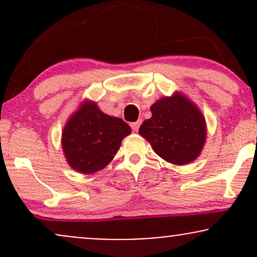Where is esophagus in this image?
I'll return each instance as SVG.
<instances>
[{
  "label": "esophagus",
  "mask_w": 257,
  "mask_h": 257,
  "mask_svg": "<svg viewBox=\"0 0 257 257\" xmlns=\"http://www.w3.org/2000/svg\"><path fill=\"white\" fill-rule=\"evenodd\" d=\"M140 124H141V120H137V122H133L132 124H131V126H132L133 131L138 132L139 128H140Z\"/></svg>",
  "instance_id": "esophagus-1"
}]
</instances>
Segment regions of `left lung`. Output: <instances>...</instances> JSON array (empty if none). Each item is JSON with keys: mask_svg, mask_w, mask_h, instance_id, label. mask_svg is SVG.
Here are the masks:
<instances>
[{"mask_svg": "<svg viewBox=\"0 0 257 257\" xmlns=\"http://www.w3.org/2000/svg\"><path fill=\"white\" fill-rule=\"evenodd\" d=\"M152 117L144 120L139 134L153 151L178 166L191 163L205 143V119L197 106L181 94L158 100L151 106Z\"/></svg>", "mask_w": 257, "mask_h": 257, "instance_id": "1", "label": "left lung"}]
</instances>
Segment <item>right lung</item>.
I'll return each instance as SVG.
<instances>
[{"mask_svg":"<svg viewBox=\"0 0 257 257\" xmlns=\"http://www.w3.org/2000/svg\"><path fill=\"white\" fill-rule=\"evenodd\" d=\"M131 133L124 120L105 114L96 104L85 101L64 128L65 157L79 173L99 172L113 159L123 138Z\"/></svg>","mask_w":257,"mask_h":257,"instance_id":"right-lung-1","label":"right lung"}]
</instances>
